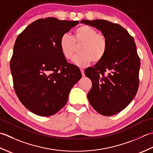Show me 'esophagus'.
<instances>
[{
    "label": "esophagus",
    "instance_id": "obj_1",
    "mask_svg": "<svg viewBox=\"0 0 153 153\" xmlns=\"http://www.w3.org/2000/svg\"><path fill=\"white\" fill-rule=\"evenodd\" d=\"M80 71H81V73H82V76H85V71H84L83 68H80Z\"/></svg>",
    "mask_w": 153,
    "mask_h": 153
}]
</instances>
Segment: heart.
I'll list each match as a JSON object with an SVG mask.
<instances>
[{"label":"heart","mask_w":153,"mask_h":153,"mask_svg":"<svg viewBox=\"0 0 153 153\" xmlns=\"http://www.w3.org/2000/svg\"><path fill=\"white\" fill-rule=\"evenodd\" d=\"M80 44V54L73 59V62L79 67H86L92 61L98 63L106 54L108 41L105 37L89 26L84 25L78 27L73 36L65 33L59 40V48L67 59L73 57L76 45Z\"/></svg>","instance_id":"obj_1"}]
</instances>
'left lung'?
I'll use <instances>...</instances> for the list:
<instances>
[{
	"mask_svg": "<svg viewBox=\"0 0 153 153\" xmlns=\"http://www.w3.org/2000/svg\"><path fill=\"white\" fill-rule=\"evenodd\" d=\"M101 31L108 41L106 54L85 73L92 82L87 97L103 116L119 113L135 97L139 86L140 59L135 41L120 25L104 20H81Z\"/></svg>",
	"mask_w": 153,
	"mask_h": 153,
	"instance_id": "8db88e82",
	"label": "left lung"
}]
</instances>
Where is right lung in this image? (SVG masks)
<instances>
[{
	"instance_id": "right-lung-1",
	"label": "right lung",
	"mask_w": 153,
	"mask_h": 153,
	"mask_svg": "<svg viewBox=\"0 0 153 153\" xmlns=\"http://www.w3.org/2000/svg\"><path fill=\"white\" fill-rule=\"evenodd\" d=\"M79 23L52 17L39 19L16 40L10 61L15 92L37 116H50L60 110L82 77L79 68L68 63L59 48L61 36Z\"/></svg>"
}]
</instances>
